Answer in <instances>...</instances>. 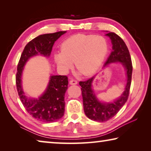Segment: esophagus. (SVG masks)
<instances>
[{
    "mask_svg": "<svg viewBox=\"0 0 151 151\" xmlns=\"http://www.w3.org/2000/svg\"><path fill=\"white\" fill-rule=\"evenodd\" d=\"M77 83H78V82L76 80H73V79H72V80L70 81V85H77Z\"/></svg>",
    "mask_w": 151,
    "mask_h": 151,
    "instance_id": "1",
    "label": "esophagus"
}]
</instances>
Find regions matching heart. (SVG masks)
I'll list each match as a JSON object with an SVG mask.
<instances>
[{
  "instance_id": "heart-1",
  "label": "heart",
  "mask_w": 151,
  "mask_h": 151,
  "mask_svg": "<svg viewBox=\"0 0 151 151\" xmlns=\"http://www.w3.org/2000/svg\"><path fill=\"white\" fill-rule=\"evenodd\" d=\"M108 49L107 40L102 36L75 35L62 43L61 50L55 53V59L64 70L69 69L75 62L76 69L88 76L99 68Z\"/></svg>"
}]
</instances>
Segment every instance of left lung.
Listing matches in <instances>:
<instances>
[{"label":"left lung","mask_w":151,"mask_h":151,"mask_svg":"<svg viewBox=\"0 0 151 151\" xmlns=\"http://www.w3.org/2000/svg\"><path fill=\"white\" fill-rule=\"evenodd\" d=\"M106 35L111 40L112 50L107 58L104 66L112 63H121L127 71V81L124 91L121 97L111 103H102L96 98L92 88V84L95 76L86 81L79 82V85L82 87L84 111L86 116L93 121L98 122H105L112 119L123 106L129 97L132 78V61L126 44L114 32H107Z\"/></svg>","instance_id":"left-lung-1"}]
</instances>
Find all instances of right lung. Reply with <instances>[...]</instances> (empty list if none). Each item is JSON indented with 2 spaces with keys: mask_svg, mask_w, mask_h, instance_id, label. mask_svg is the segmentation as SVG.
I'll list each match as a JSON object with an SVG mask.
<instances>
[{
  "mask_svg": "<svg viewBox=\"0 0 151 151\" xmlns=\"http://www.w3.org/2000/svg\"><path fill=\"white\" fill-rule=\"evenodd\" d=\"M66 31L38 36L25 46L17 66L16 85L19 98L27 111L33 118L44 122H52L62 118L65 113V94L68 88L66 76H51L45 93L39 99H30L22 87V73L30 57L41 55L49 57L55 42Z\"/></svg>",
  "mask_w": 151,
  "mask_h": 151,
  "instance_id": "add662e5",
  "label": "right lung"
}]
</instances>
